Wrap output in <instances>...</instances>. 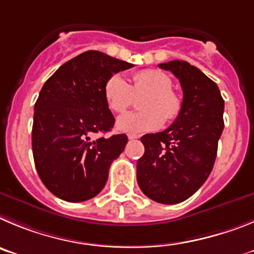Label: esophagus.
I'll use <instances>...</instances> for the list:
<instances>
[{"label": "esophagus", "mask_w": 254, "mask_h": 254, "mask_svg": "<svg viewBox=\"0 0 254 254\" xmlns=\"http://www.w3.org/2000/svg\"><path fill=\"white\" fill-rule=\"evenodd\" d=\"M139 136L138 135H134V134H129V135H127V139H129V140H135V139H138Z\"/></svg>", "instance_id": "1"}]
</instances>
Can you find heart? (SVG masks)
<instances>
[{
    "label": "heart",
    "instance_id": "heart-1",
    "mask_svg": "<svg viewBox=\"0 0 254 254\" xmlns=\"http://www.w3.org/2000/svg\"><path fill=\"white\" fill-rule=\"evenodd\" d=\"M172 88V81L166 73L145 69L135 73L131 84L120 74H114L104 84V97L114 113H124L134 102V96L148 95L140 113H127L116 120V129L122 132L139 134L153 131L163 125L164 119L172 122L181 111V99Z\"/></svg>",
    "mask_w": 254,
    "mask_h": 254
}]
</instances>
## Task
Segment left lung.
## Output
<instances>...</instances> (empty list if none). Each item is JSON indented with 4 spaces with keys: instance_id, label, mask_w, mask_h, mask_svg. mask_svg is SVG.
<instances>
[{
    "instance_id": "obj_1",
    "label": "left lung",
    "mask_w": 254,
    "mask_h": 254,
    "mask_svg": "<svg viewBox=\"0 0 254 254\" xmlns=\"http://www.w3.org/2000/svg\"><path fill=\"white\" fill-rule=\"evenodd\" d=\"M159 68L180 79L184 100L173 124L141 136L145 152L136 163L143 193L161 204H178L202 186L212 170L224 129V100L218 86L185 61Z\"/></svg>"
}]
</instances>
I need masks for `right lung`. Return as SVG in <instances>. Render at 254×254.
<instances>
[{"label":"right lung","instance_id":"1","mask_svg":"<svg viewBox=\"0 0 254 254\" xmlns=\"http://www.w3.org/2000/svg\"><path fill=\"white\" fill-rule=\"evenodd\" d=\"M131 63L88 50L59 67L43 86L34 107L33 155L50 192L79 202L106 185L110 166L127 143L125 134L93 140L110 131L115 118L104 97V84Z\"/></svg>","mask_w":254,"mask_h":254}]
</instances>
